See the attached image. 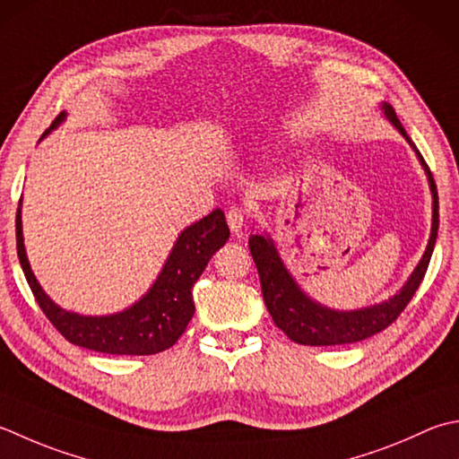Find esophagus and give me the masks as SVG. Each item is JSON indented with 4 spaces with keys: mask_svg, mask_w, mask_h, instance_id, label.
I'll list each match as a JSON object with an SVG mask.
<instances>
[{
    "mask_svg": "<svg viewBox=\"0 0 459 459\" xmlns=\"http://www.w3.org/2000/svg\"><path fill=\"white\" fill-rule=\"evenodd\" d=\"M247 211L240 209V206H230L227 211V222L237 237H242V229L247 227Z\"/></svg>",
    "mask_w": 459,
    "mask_h": 459,
    "instance_id": "obj_1",
    "label": "esophagus"
}]
</instances>
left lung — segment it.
Segmentation results:
<instances>
[{"label":"left lung","instance_id":"left-lung-1","mask_svg":"<svg viewBox=\"0 0 459 459\" xmlns=\"http://www.w3.org/2000/svg\"><path fill=\"white\" fill-rule=\"evenodd\" d=\"M385 115H388V119L394 123V127H396L403 137L410 141L406 129L402 127L400 119L390 105H385ZM416 152L421 160V165L426 169L429 186H432V195H434L432 235H429L426 253L421 256L416 271L411 273L410 281L388 302H382L378 307H370V308L354 310V312H336V310L320 307V304L312 302L308 296L296 286L292 276L284 268L281 256H278L271 238H264L258 235H253L248 238V248H250V255L255 258L256 271L260 276V286H263L266 308L271 312L274 325L281 328L284 334L292 340V342L304 344V346H338V344L360 342V340L378 334V332H382L384 328H388L392 322H396V318L403 312V308L410 304L411 296L416 294L418 286L426 276L429 258H432V253H434L437 227H439L437 188L434 183L432 170H429V167L426 165V160L420 155V151Z\"/></svg>","mask_w":459,"mask_h":459}]
</instances>
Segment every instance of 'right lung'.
<instances>
[{
    "label": "right lung",
    "mask_w": 459,
    "mask_h": 459,
    "mask_svg": "<svg viewBox=\"0 0 459 459\" xmlns=\"http://www.w3.org/2000/svg\"><path fill=\"white\" fill-rule=\"evenodd\" d=\"M61 121L63 113L56 117L51 129ZM51 129L43 134H48ZM229 224L221 209L206 214L204 219L181 232L152 289L134 307L113 316L91 318L61 310L41 290L25 256L20 209L15 219L17 256H20L27 284L45 316L67 342L117 356L159 354L183 336L195 314L193 286L199 281L211 256L229 240Z\"/></svg>",
    "instance_id": "right-lung-1"
}]
</instances>
